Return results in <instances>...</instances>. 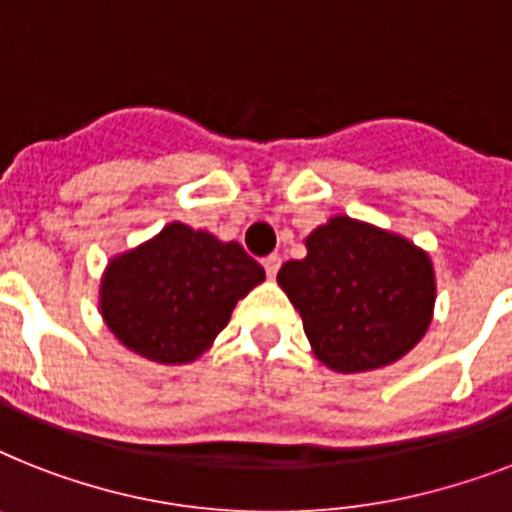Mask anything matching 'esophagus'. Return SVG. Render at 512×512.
I'll return each instance as SVG.
<instances>
[{
    "instance_id": "obj_1",
    "label": "esophagus",
    "mask_w": 512,
    "mask_h": 512,
    "mask_svg": "<svg viewBox=\"0 0 512 512\" xmlns=\"http://www.w3.org/2000/svg\"><path fill=\"white\" fill-rule=\"evenodd\" d=\"M263 268H265V273H268V278H276L278 268H281V257H278V255H268L263 260Z\"/></svg>"
}]
</instances>
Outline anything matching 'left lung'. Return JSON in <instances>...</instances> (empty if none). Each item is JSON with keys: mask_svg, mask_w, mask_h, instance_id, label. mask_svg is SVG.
Instances as JSON below:
<instances>
[{"mask_svg": "<svg viewBox=\"0 0 512 512\" xmlns=\"http://www.w3.org/2000/svg\"><path fill=\"white\" fill-rule=\"evenodd\" d=\"M305 247L307 255L281 265L276 281L326 368L376 371L426 336L436 302L426 249L350 215H331L305 236Z\"/></svg>", "mask_w": 512, "mask_h": 512, "instance_id": "1", "label": "left lung"}]
</instances>
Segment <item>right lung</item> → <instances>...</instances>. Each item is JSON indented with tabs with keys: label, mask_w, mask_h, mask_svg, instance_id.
I'll return each mask as SVG.
<instances>
[{
	"label": "right lung",
	"mask_w": 512,
	"mask_h": 512,
	"mask_svg": "<svg viewBox=\"0 0 512 512\" xmlns=\"http://www.w3.org/2000/svg\"><path fill=\"white\" fill-rule=\"evenodd\" d=\"M263 281V265L242 244L173 220L110 257L99 281V313L134 355L186 365L213 347L236 302Z\"/></svg>",
	"instance_id": "obj_1"
}]
</instances>
